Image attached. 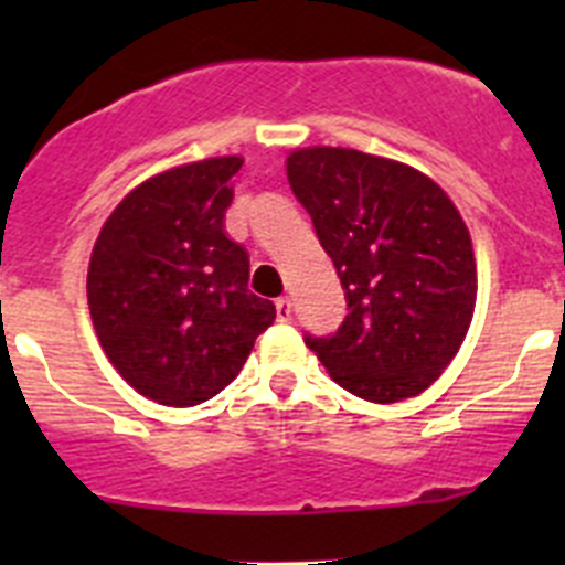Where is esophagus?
<instances>
[{"instance_id": "esophagus-1", "label": "esophagus", "mask_w": 565, "mask_h": 565, "mask_svg": "<svg viewBox=\"0 0 565 565\" xmlns=\"http://www.w3.org/2000/svg\"><path fill=\"white\" fill-rule=\"evenodd\" d=\"M274 306H277V319L279 322H288V319H291V313H294V302L288 297H279L277 302H274Z\"/></svg>"}]
</instances>
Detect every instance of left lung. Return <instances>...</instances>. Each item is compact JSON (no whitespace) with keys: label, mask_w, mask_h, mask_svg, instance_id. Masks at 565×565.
<instances>
[{"label":"left lung","mask_w":565,"mask_h":565,"mask_svg":"<svg viewBox=\"0 0 565 565\" xmlns=\"http://www.w3.org/2000/svg\"><path fill=\"white\" fill-rule=\"evenodd\" d=\"M286 169L348 302L339 331L306 333V344L353 396H418L452 362L476 311L467 223L427 174L379 154L308 147Z\"/></svg>","instance_id":"8db88e82"}]
</instances>
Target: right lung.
I'll list each match as a JSON object with an SVG mask.
<instances>
[{
  "label": "right lung",
  "instance_id": "1",
  "mask_svg": "<svg viewBox=\"0 0 565 565\" xmlns=\"http://www.w3.org/2000/svg\"><path fill=\"white\" fill-rule=\"evenodd\" d=\"M239 167L243 158L226 154L143 181L109 214L89 257L98 342L158 404L217 396L277 317L248 291V254L223 226Z\"/></svg>",
  "mask_w": 565,
  "mask_h": 565
}]
</instances>
